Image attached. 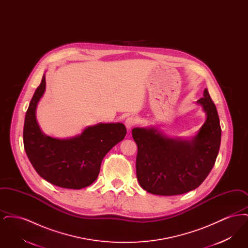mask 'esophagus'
<instances>
[{"mask_svg":"<svg viewBox=\"0 0 248 248\" xmlns=\"http://www.w3.org/2000/svg\"><path fill=\"white\" fill-rule=\"evenodd\" d=\"M138 123H139V119L135 116H130L125 120V126L127 127V129L130 130L132 127H134Z\"/></svg>","mask_w":248,"mask_h":248,"instance_id":"1","label":"esophagus"}]
</instances>
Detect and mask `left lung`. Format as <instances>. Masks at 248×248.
Masks as SVG:
<instances>
[{
  "label": "left lung",
  "mask_w": 248,
  "mask_h": 248,
  "mask_svg": "<svg viewBox=\"0 0 248 248\" xmlns=\"http://www.w3.org/2000/svg\"><path fill=\"white\" fill-rule=\"evenodd\" d=\"M206 120L191 140L170 139L157 128L132 130L138 145L137 177L143 189L163 196L183 194L199 187L218 154L221 127L208 90L197 100Z\"/></svg>",
  "instance_id": "1"
}]
</instances>
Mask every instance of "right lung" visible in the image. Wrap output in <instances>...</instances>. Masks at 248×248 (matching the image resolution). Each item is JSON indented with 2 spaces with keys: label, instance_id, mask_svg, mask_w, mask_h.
<instances>
[{
  "label": "right lung",
  "instance_id": "1",
  "mask_svg": "<svg viewBox=\"0 0 248 248\" xmlns=\"http://www.w3.org/2000/svg\"><path fill=\"white\" fill-rule=\"evenodd\" d=\"M45 91L44 74L26 112L25 152L36 172L49 183L65 189L85 188L96 179L103 158L124 139L126 128L121 123L97 124L71 139L46 136L36 120L37 104Z\"/></svg>",
  "mask_w": 248,
  "mask_h": 248
}]
</instances>
